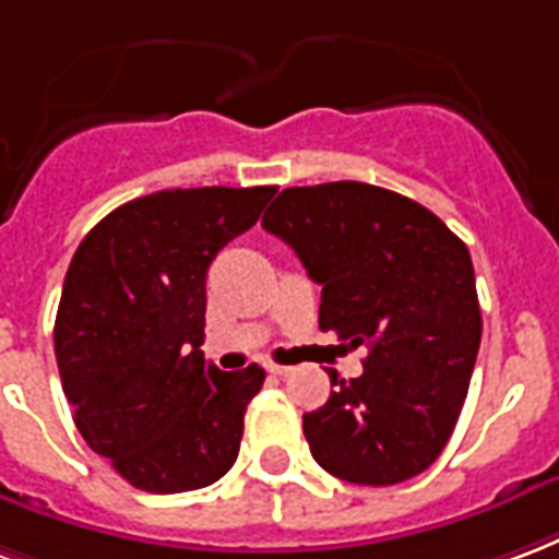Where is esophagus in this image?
Segmentation results:
<instances>
[{
    "label": "esophagus",
    "mask_w": 559,
    "mask_h": 559,
    "mask_svg": "<svg viewBox=\"0 0 559 559\" xmlns=\"http://www.w3.org/2000/svg\"><path fill=\"white\" fill-rule=\"evenodd\" d=\"M266 370L272 376H290L293 373V367H287V364H272V361L266 364Z\"/></svg>",
    "instance_id": "esophagus-1"
}]
</instances>
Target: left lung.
Listing matches in <instances>:
<instances>
[{
    "label": "left lung",
    "instance_id": "8db88e82",
    "mask_svg": "<svg viewBox=\"0 0 559 559\" xmlns=\"http://www.w3.org/2000/svg\"><path fill=\"white\" fill-rule=\"evenodd\" d=\"M263 227L322 287V332L367 349L364 373L332 370V396L301 417L313 459L358 486L417 477L453 436L477 361L468 246L427 206L355 180L284 189Z\"/></svg>",
    "mask_w": 559,
    "mask_h": 559
}]
</instances>
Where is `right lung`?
Listing matches in <instances>:
<instances>
[{
    "mask_svg": "<svg viewBox=\"0 0 559 559\" xmlns=\"http://www.w3.org/2000/svg\"><path fill=\"white\" fill-rule=\"evenodd\" d=\"M275 186L165 189L111 210L70 260L56 361L94 453L153 495L204 489L237 462L263 367L204 361L206 269Z\"/></svg>",
    "mask_w": 559,
    "mask_h": 559,
    "instance_id": "right-lung-1",
    "label": "right lung"
}]
</instances>
